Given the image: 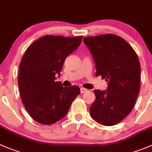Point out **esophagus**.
Returning <instances> with one entry per match:
<instances>
[{"label": "esophagus", "instance_id": "34e87169", "mask_svg": "<svg viewBox=\"0 0 152 152\" xmlns=\"http://www.w3.org/2000/svg\"><path fill=\"white\" fill-rule=\"evenodd\" d=\"M87 91H88V90L85 89V88H80V92L82 93V94H83V93L86 92Z\"/></svg>", "mask_w": 152, "mask_h": 152}]
</instances>
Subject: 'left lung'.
<instances>
[{
	"label": "left lung",
	"instance_id": "obj_1",
	"mask_svg": "<svg viewBox=\"0 0 152 152\" xmlns=\"http://www.w3.org/2000/svg\"><path fill=\"white\" fill-rule=\"evenodd\" d=\"M92 54L96 76L107 82L105 91L94 90L91 117L103 126L117 124L134 106L140 88V64L136 53L123 38L113 34L84 38Z\"/></svg>",
	"mask_w": 152,
	"mask_h": 152
}]
</instances>
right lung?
I'll return each instance as SVG.
<instances>
[{
  "mask_svg": "<svg viewBox=\"0 0 152 152\" xmlns=\"http://www.w3.org/2000/svg\"><path fill=\"white\" fill-rule=\"evenodd\" d=\"M82 36L45 35L32 44L19 66L18 87L23 106L38 123L51 125L66 116L80 94L77 86L56 82L65 58L76 50Z\"/></svg>",
  "mask_w": 152,
  "mask_h": 152,
  "instance_id": "1",
  "label": "right lung"
}]
</instances>
